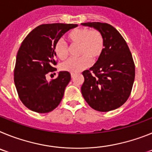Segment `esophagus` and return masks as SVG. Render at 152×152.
Segmentation results:
<instances>
[{
	"label": "esophagus",
	"mask_w": 152,
	"mask_h": 152,
	"mask_svg": "<svg viewBox=\"0 0 152 152\" xmlns=\"http://www.w3.org/2000/svg\"><path fill=\"white\" fill-rule=\"evenodd\" d=\"M75 75H76V74L72 73V74H71V77H72V78H73V77H75Z\"/></svg>",
	"instance_id": "1"
}]
</instances>
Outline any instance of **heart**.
<instances>
[{
    "instance_id": "b5f03b06",
    "label": "heart",
    "mask_w": 152,
    "mask_h": 152,
    "mask_svg": "<svg viewBox=\"0 0 152 152\" xmlns=\"http://www.w3.org/2000/svg\"><path fill=\"white\" fill-rule=\"evenodd\" d=\"M71 45H78L76 59H69L61 64L63 71L71 73H79L91 65V60L96 59L103 52L104 42L103 36L99 31L88 28L74 29L66 36ZM54 52L59 59H66L68 56L67 45L61 41H58L54 46Z\"/></svg>"
}]
</instances>
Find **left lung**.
Returning a JSON list of instances; mask_svg holds the SVG:
<instances>
[{"mask_svg": "<svg viewBox=\"0 0 152 152\" xmlns=\"http://www.w3.org/2000/svg\"><path fill=\"white\" fill-rule=\"evenodd\" d=\"M99 31L104 48L90 70L83 72L81 93L94 110L108 112L121 107L128 100L135 80V64L126 42L110 24L83 23Z\"/></svg>", "mask_w": 152, "mask_h": 152, "instance_id": "obj_1", "label": "left lung"}]
</instances>
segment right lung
I'll return each mask as SVG.
<instances>
[{
	"label": "right lung",
	"instance_id": "obj_1",
	"mask_svg": "<svg viewBox=\"0 0 152 152\" xmlns=\"http://www.w3.org/2000/svg\"><path fill=\"white\" fill-rule=\"evenodd\" d=\"M77 24H42L27 35L16 59L14 83L19 97L28 109L39 113L52 111L58 106L71 80L68 72H58L48 81L46 75L56 71L54 46L64 33ZM56 74V73H55Z\"/></svg>",
	"mask_w": 152,
	"mask_h": 152
}]
</instances>
